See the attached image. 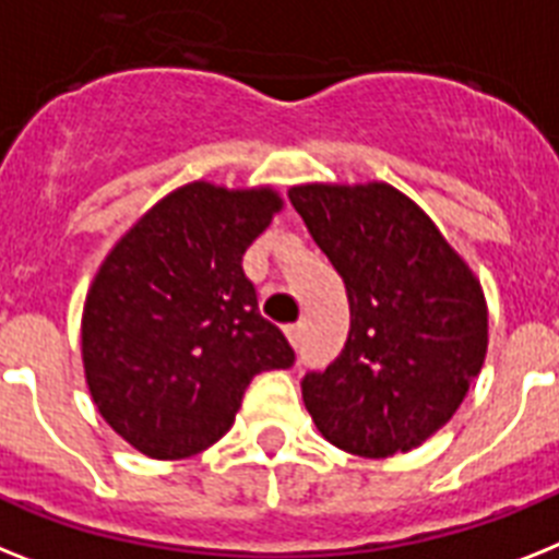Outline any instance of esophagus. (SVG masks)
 <instances>
[{
	"instance_id": "34e87169",
	"label": "esophagus",
	"mask_w": 559,
	"mask_h": 559,
	"mask_svg": "<svg viewBox=\"0 0 559 559\" xmlns=\"http://www.w3.org/2000/svg\"><path fill=\"white\" fill-rule=\"evenodd\" d=\"M285 336H288V343L297 348V345L302 343V336H306V322H294V325H288V329H285Z\"/></svg>"
}]
</instances>
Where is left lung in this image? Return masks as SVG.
I'll list each match as a JSON object with an SVG mask.
<instances>
[{
	"mask_svg": "<svg viewBox=\"0 0 559 559\" xmlns=\"http://www.w3.org/2000/svg\"><path fill=\"white\" fill-rule=\"evenodd\" d=\"M288 197L352 306L343 354L302 380L308 414L348 454L417 449L454 417L486 359L479 280L431 216L385 182H311Z\"/></svg>",
	"mask_w": 559,
	"mask_h": 559,
	"instance_id": "1",
	"label": "left lung"
}]
</instances>
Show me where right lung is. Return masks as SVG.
<instances>
[{
  "label": "right lung",
  "instance_id": "add662e5",
  "mask_svg": "<svg viewBox=\"0 0 559 559\" xmlns=\"http://www.w3.org/2000/svg\"><path fill=\"white\" fill-rule=\"evenodd\" d=\"M276 211L274 188L188 182L142 214L96 271L82 311L87 391L142 454H200L234 426L257 373L294 366L242 271Z\"/></svg>",
  "mask_w": 559,
  "mask_h": 559
}]
</instances>
